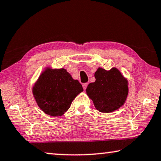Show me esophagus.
<instances>
[{
    "instance_id": "obj_1",
    "label": "esophagus",
    "mask_w": 161,
    "mask_h": 161,
    "mask_svg": "<svg viewBox=\"0 0 161 161\" xmlns=\"http://www.w3.org/2000/svg\"><path fill=\"white\" fill-rule=\"evenodd\" d=\"M87 86H88V83H83V89H84V90H86V89Z\"/></svg>"
}]
</instances>
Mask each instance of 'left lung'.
Wrapping results in <instances>:
<instances>
[{
    "label": "left lung",
    "instance_id": "8db88e82",
    "mask_svg": "<svg viewBox=\"0 0 161 161\" xmlns=\"http://www.w3.org/2000/svg\"><path fill=\"white\" fill-rule=\"evenodd\" d=\"M95 78V82L89 83L86 91L96 109L109 113L124 105L128 96L129 83L119 69L98 68Z\"/></svg>",
    "mask_w": 161,
    "mask_h": 161
}]
</instances>
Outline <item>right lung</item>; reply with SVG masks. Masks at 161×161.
<instances>
[{
    "mask_svg": "<svg viewBox=\"0 0 161 161\" xmlns=\"http://www.w3.org/2000/svg\"><path fill=\"white\" fill-rule=\"evenodd\" d=\"M83 91L81 84L66 69L50 66L45 68L32 87L33 97L39 108L52 117L62 116Z\"/></svg>",
    "mask_w": 161,
    "mask_h": 161,
    "instance_id": "1",
    "label": "right lung"
}]
</instances>
